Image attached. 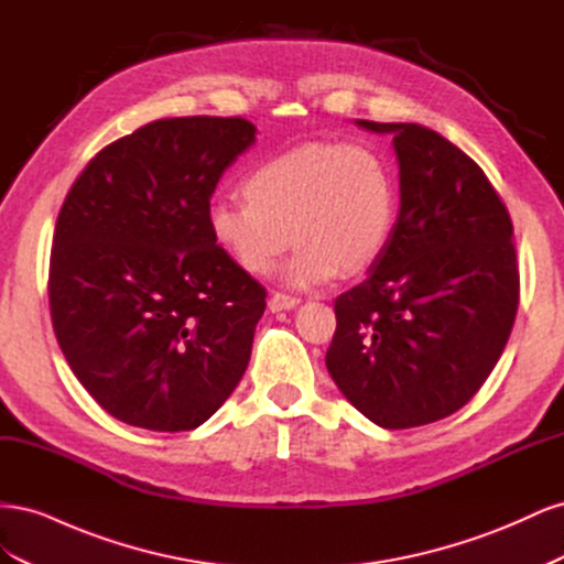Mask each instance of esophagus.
<instances>
[{"label": "esophagus", "mask_w": 564, "mask_h": 564, "mask_svg": "<svg viewBox=\"0 0 564 564\" xmlns=\"http://www.w3.org/2000/svg\"><path fill=\"white\" fill-rule=\"evenodd\" d=\"M301 301L296 299V296H289V294H282V292H275L270 296V301H268V308L272 311V313H280V311H292V308H296Z\"/></svg>", "instance_id": "obj_1"}]
</instances>
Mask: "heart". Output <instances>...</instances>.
I'll return each mask as SVG.
<instances>
[{"label": "heart", "instance_id": "obj_1", "mask_svg": "<svg viewBox=\"0 0 564 564\" xmlns=\"http://www.w3.org/2000/svg\"><path fill=\"white\" fill-rule=\"evenodd\" d=\"M245 199H214L212 242L245 275L263 278L299 245L284 282L308 289L340 270L379 261L398 218V183L383 152L365 141H311L253 166Z\"/></svg>", "mask_w": 564, "mask_h": 564}]
</instances>
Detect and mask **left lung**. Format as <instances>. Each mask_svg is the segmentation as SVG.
I'll return each instance as SVG.
<instances>
[{
  "label": "left lung",
  "instance_id": "8db88e82",
  "mask_svg": "<svg viewBox=\"0 0 564 564\" xmlns=\"http://www.w3.org/2000/svg\"><path fill=\"white\" fill-rule=\"evenodd\" d=\"M390 133L400 214L369 278L334 301L327 369L355 409L400 431L454 414L508 344L520 303L513 224L464 150L421 124Z\"/></svg>",
  "mask_w": 564,
  "mask_h": 564
}]
</instances>
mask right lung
<instances>
[{
    "label": "right lung",
    "instance_id": "add662e5",
    "mask_svg": "<svg viewBox=\"0 0 564 564\" xmlns=\"http://www.w3.org/2000/svg\"><path fill=\"white\" fill-rule=\"evenodd\" d=\"M253 141L242 117L158 119L100 150L63 202L48 263L58 346L135 429H197L249 365L265 289L218 251L207 212Z\"/></svg>",
    "mask_w": 564,
    "mask_h": 564
}]
</instances>
